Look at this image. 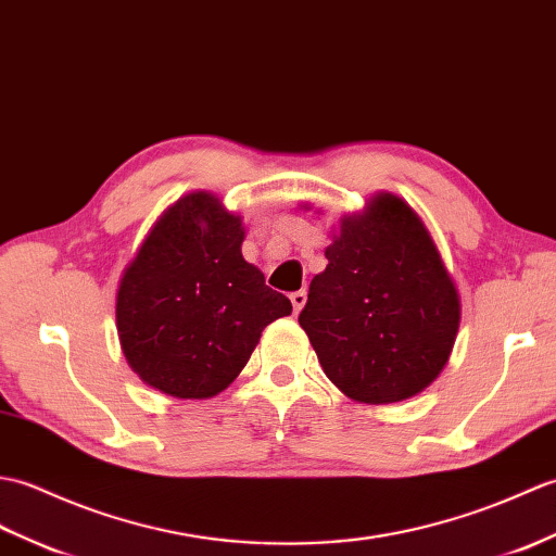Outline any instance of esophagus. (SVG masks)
<instances>
[{"mask_svg":"<svg viewBox=\"0 0 556 556\" xmlns=\"http://www.w3.org/2000/svg\"><path fill=\"white\" fill-rule=\"evenodd\" d=\"M290 302H292V309L294 312H302V306L306 304V292L304 290H298L290 294Z\"/></svg>","mask_w":556,"mask_h":556,"instance_id":"1","label":"esophagus"}]
</instances>
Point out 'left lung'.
I'll list each match as a JSON object with an SVG mask.
<instances>
[{"label": "left lung", "mask_w": 556, "mask_h": 556, "mask_svg": "<svg viewBox=\"0 0 556 556\" xmlns=\"http://www.w3.org/2000/svg\"><path fill=\"white\" fill-rule=\"evenodd\" d=\"M326 258L300 314L326 376L366 404L430 386L459 330V294L412 206L378 194L342 220Z\"/></svg>", "instance_id": "obj_1"}]
</instances>
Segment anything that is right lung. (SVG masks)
<instances>
[{
    "label": "right lung",
    "instance_id": "1",
    "mask_svg": "<svg viewBox=\"0 0 556 556\" xmlns=\"http://www.w3.org/2000/svg\"><path fill=\"white\" fill-rule=\"evenodd\" d=\"M240 216L214 194L182 197L156 220L121 278L116 326L130 368L178 400L226 390L262 330L292 304L247 264Z\"/></svg>",
    "mask_w": 556,
    "mask_h": 556
}]
</instances>
